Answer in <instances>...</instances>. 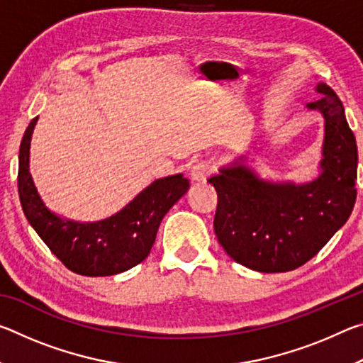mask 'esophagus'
Instances as JSON below:
<instances>
[{
    "instance_id": "esophagus-1",
    "label": "esophagus",
    "mask_w": 363,
    "mask_h": 363,
    "mask_svg": "<svg viewBox=\"0 0 363 363\" xmlns=\"http://www.w3.org/2000/svg\"><path fill=\"white\" fill-rule=\"evenodd\" d=\"M211 173H213V167L208 160H200V162H196L194 167L190 168V177H192V181L195 182L206 181Z\"/></svg>"
}]
</instances>
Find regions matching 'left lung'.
I'll use <instances>...</instances> for the list:
<instances>
[{
  "mask_svg": "<svg viewBox=\"0 0 363 363\" xmlns=\"http://www.w3.org/2000/svg\"><path fill=\"white\" fill-rule=\"evenodd\" d=\"M309 108L325 116L322 174L303 186L264 182L238 164L208 179L218 192L214 232L225 253L257 272H288L312 259L346 224L357 196V144L333 89Z\"/></svg>",
  "mask_w": 363,
  "mask_h": 363,
  "instance_id": "1",
  "label": "left lung"
}]
</instances>
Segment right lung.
<instances>
[{"mask_svg":"<svg viewBox=\"0 0 363 363\" xmlns=\"http://www.w3.org/2000/svg\"><path fill=\"white\" fill-rule=\"evenodd\" d=\"M38 116L30 121L19 150V196L30 225L51 253L86 277H107L131 269L149 256L160 223L181 196L189 181L182 174L152 182L130 205L106 220L79 224L56 216L43 205L28 171L30 139Z\"/></svg>","mask_w":363,"mask_h":363,"instance_id":"right-lung-1","label":"right lung"}]
</instances>
